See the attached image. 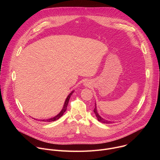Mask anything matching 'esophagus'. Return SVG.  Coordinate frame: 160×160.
<instances>
[{"mask_svg":"<svg viewBox=\"0 0 160 160\" xmlns=\"http://www.w3.org/2000/svg\"><path fill=\"white\" fill-rule=\"evenodd\" d=\"M85 85H86V86H88V85H89V83H85Z\"/></svg>","mask_w":160,"mask_h":160,"instance_id":"34e87169","label":"esophagus"}]
</instances>
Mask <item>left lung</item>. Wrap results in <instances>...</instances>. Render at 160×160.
Returning a JSON list of instances; mask_svg holds the SVG:
<instances>
[{"instance_id":"8db88e82","label":"left lung","mask_w":160,"mask_h":160,"mask_svg":"<svg viewBox=\"0 0 160 160\" xmlns=\"http://www.w3.org/2000/svg\"><path fill=\"white\" fill-rule=\"evenodd\" d=\"M94 112H95L96 116V117H97V119H98V120L99 122H101V123H110V122L105 120L104 119L102 118L99 115V114L98 113V111H97L96 106H95V108H94Z\"/></svg>"}]
</instances>
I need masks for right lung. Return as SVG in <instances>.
Returning <instances> with one entry per match:
<instances>
[{
  "instance_id": "right-lung-1",
  "label": "right lung",
  "mask_w": 160,
  "mask_h": 160,
  "mask_svg": "<svg viewBox=\"0 0 160 160\" xmlns=\"http://www.w3.org/2000/svg\"><path fill=\"white\" fill-rule=\"evenodd\" d=\"M73 93V91H72V92L68 95V96L67 97L66 101H65V102H64V106L61 110V111L58 114V115L57 116H56L54 118H50V119H47V120H41L42 122H54V121H56L57 120H58L60 117H61L63 115V113L66 111V109H67V106H68V102H69V100H70V98L71 97V96L72 95V94ZM38 120V121H39Z\"/></svg>"
}]
</instances>
